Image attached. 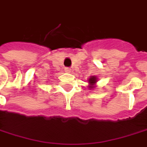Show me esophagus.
Segmentation results:
<instances>
[{"label": "esophagus", "instance_id": "esophagus-1", "mask_svg": "<svg viewBox=\"0 0 147 147\" xmlns=\"http://www.w3.org/2000/svg\"><path fill=\"white\" fill-rule=\"evenodd\" d=\"M65 72H71V69L70 68H65Z\"/></svg>", "mask_w": 147, "mask_h": 147}]
</instances>
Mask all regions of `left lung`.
<instances>
[{
    "label": "left lung",
    "mask_w": 147,
    "mask_h": 147,
    "mask_svg": "<svg viewBox=\"0 0 147 147\" xmlns=\"http://www.w3.org/2000/svg\"><path fill=\"white\" fill-rule=\"evenodd\" d=\"M97 82V78H96V76H91L89 79H88V82H89V84H90V87L91 88H94V86H95V84Z\"/></svg>",
    "instance_id": "obj_1"
}]
</instances>
